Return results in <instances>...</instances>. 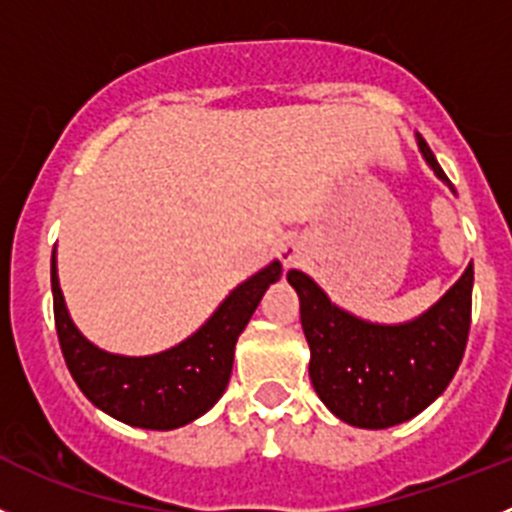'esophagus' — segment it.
Here are the masks:
<instances>
[{
    "instance_id": "34e87169",
    "label": "esophagus",
    "mask_w": 512,
    "mask_h": 512,
    "mask_svg": "<svg viewBox=\"0 0 512 512\" xmlns=\"http://www.w3.org/2000/svg\"><path fill=\"white\" fill-rule=\"evenodd\" d=\"M275 252H278L280 262H283L285 267H293L295 262L305 255V247H303V242L295 240V237H285V240L278 242Z\"/></svg>"
}]
</instances>
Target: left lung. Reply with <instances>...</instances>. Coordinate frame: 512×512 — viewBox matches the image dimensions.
Listing matches in <instances>:
<instances>
[{
    "label": "left lung",
    "instance_id": "8db88e82",
    "mask_svg": "<svg viewBox=\"0 0 512 512\" xmlns=\"http://www.w3.org/2000/svg\"><path fill=\"white\" fill-rule=\"evenodd\" d=\"M417 143L429 169L455 191L419 133ZM472 280L470 262L422 315L404 323H374L333 303L310 275L290 270L315 394L341 422L361 429L394 427L424 412L450 386L465 356Z\"/></svg>",
    "mask_w": 512,
    "mask_h": 512
}]
</instances>
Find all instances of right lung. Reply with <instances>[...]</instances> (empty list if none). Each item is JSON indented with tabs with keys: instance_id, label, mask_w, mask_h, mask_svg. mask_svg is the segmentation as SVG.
I'll list each match as a JSON object with an SVG mask.
<instances>
[{
	"instance_id": "right-lung-1",
	"label": "right lung",
	"mask_w": 512,
	"mask_h": 512,
	"mask_svg": "<svg viewBox=\"0 0 512 512\" xmlns=\"http://www.w3.org/2000/svg\"><path fill=\"white\" fill-rule=\"evenodd\" d=\"M283 275L280 260L255 272L219 303L202 328L151 356H121L90 343L68 313L52 252V303L62 356L75 384L100 412L141 429H176L194 422L219 401L232 376L234 346Z\"/></svg>"
}]
</instances>
